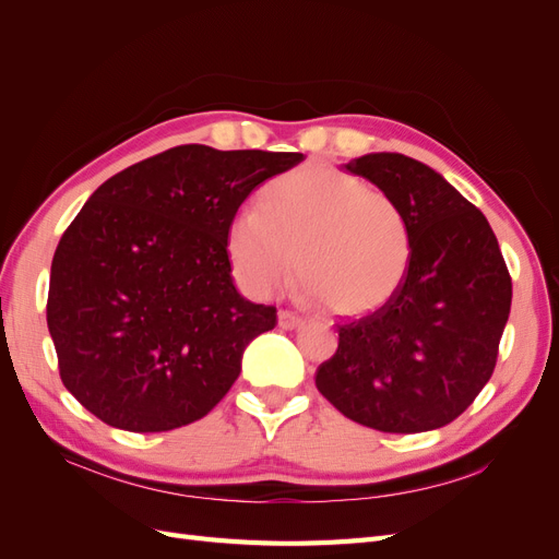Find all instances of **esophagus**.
<instances>
[{
    "label": "esophagus",
    "mask_w": 559,
    "mask_h": 559,
    "mask_svg": "<svg viewBox=\"0 0 559 559\" xmlns=\"http://www.w3.org/2000/svg\"><path fill=\"white\" fill-rule=\"evenodd\" d=\"M302 324H306V319L294 314V312H286V310H280V312H277V326L284 329V331L300 329Z\"/></svg>",
    "instance_id": "obj_1"
}]
</instances>
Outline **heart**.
Wrapping results in <instances>:
<instances>
[{
    "label": "heart",
    "mask_w": 559,
    "mask_h": 559,
    "mask_svg": "<svg viewBox=\"0 0 559 559\" xmlns=\"http://www.w3.org/2000/svg\"><path fill=\"white\" fill-rule=\"evenodd\" d=\"M263 210L242 207L226 230L233 275L270 296L298 275L335 317L386 308L408 275L413 235L399 202L368 181L306 165L270 181Z\"/></svg>",
    "instance_id": "obj_1"
}]
</instances>
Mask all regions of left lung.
I'll return each instance as SVG.
<instances>
[{
  "mask_svg": "<svg viewBox=\"0 0 559 559\" xmlns=\"http://www.w3.org/2000/svg\"><path fill=\"white\" fill-rule=\"evenodd\" d=\"M408 218L413 259L386 308L337 329L317 389L345 417L384 433L441 429L492 378L511 314V275L485 214L429 165L403 154L345 163Z\"/></svg>",
  "mask_w": 559,
  "mask_h": 559,
  "instance_id": "obj_1",
  "label": "left lung"
}]
</instances>
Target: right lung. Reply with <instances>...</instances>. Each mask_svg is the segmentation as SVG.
<instances>
[{
    "mask_svg": "<svg viewBox=\"0 0 559 559\" xmlns=\"http://www.w3.org/2000/svg\"><path fill=\"white\" fill-rule=\"evenodd\" d=\"M302 154L175 146L107 179L64 230L46 321L62 384L109 427L170 431L205 417L273 306L235 289L226 230L247 195Z\"/></svg>",
    "mask_w": 559,
    "mask_h": 559,
    "instance_id": "add662e5",
    "label": "right lung"
}]
</instances>
